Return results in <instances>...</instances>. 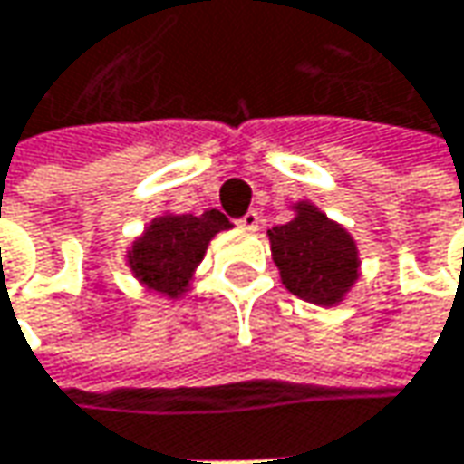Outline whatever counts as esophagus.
<instances>
[{"label": "esophagus", "instance_id": "esophagus-1", "mask_svg": "<svg viewBox=\"0 0 464 464\" xmlns=\"http://www.w3.org/2000/svg\"><path fill=\"white\" fill-rule=\"evenodd\" d=\"M237 224H240L242 229H247V232H256V229H258V227H260L258 211H256V208H250V211H247V214H245V217H242V219Z\"/></svg>", "mask_w": 464, "mask_h": 464}]
</instances>
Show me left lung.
I'll return each instance as SVG.
<instances>
[{"label": "left lung", "instance_id": "left-lung-1", "mask_svg": "<svg viewBox=\"0 0 464 464\" xmlns=\"http://www.w3.org/2000/svg\"><path fill=\"white\" fill-rule=\"evenodd\" d=\"M292 211L289 222L268 229L281 284L304 302L335 307L362 274L356 240L310 201H299Z\"/></svg>", "mask_w": 464, "mask_h": 464}]
</instances>
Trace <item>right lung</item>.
<instances>
[{"mask_svg":"<svg viewBox=\"0 0 464 464\" xmlns=\"http://www.w3.org/2000/svg\"><path fill=\"white\" fill-rule=\"evenodd\" d=\"M229 227V219L217 208H208L201 217L165 211L131 242L126 263L144 289L178 299L190 289L208 242Z\"/></svg>","mask_w":464,"mask_h":464,"instance_id":"add662e5","label":"right lung"}]
</instances>
